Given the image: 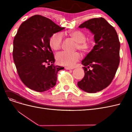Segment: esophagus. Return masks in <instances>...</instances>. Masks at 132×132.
<instances>
[{"label":"esophagus","mask_w":132,"mask_h":132,"mask_svg":"<svg viewBox=\"0 0 132 132\" xmlns=\"http://www.w3.org/2000/svg\"><path fill=\"white\" fill-rule=\"evenodd\" d=\"M65 69L67 70H71V69H73L74 68L72 67H65Z\"/></svg>","instance_id":"34e87169"}]
</instances>
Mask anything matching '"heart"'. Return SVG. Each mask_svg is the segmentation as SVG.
<instances>
[{"label": "heart", "instance_id": "1", "mask_svg": "<svg viewBox=\"0 0 132 132\" xmlns=\"http://www.w3.org/2000/svg\"><path fill=\"white\" fill-rule=\"evenodd\" d=\"M69 35L77 42L76 48L84 53H88L93 48V42L91 40H86L85 34L80 30L70 31ZM63 34L57 32L53 34L50 38L49 43L51 48L53 50H58L61 47L63 42ZM56 60L60 65L73 67L81 58L78 52L70 53L65 51L60 52L56 54Z\"/></svg>", "mask_w": 132, "mask_h": 132}]
</instances>
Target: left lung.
I'll use <instances>...</instances> for the list:
<instances>
[{"label":"left lung","mask_w":132,"mask_h":132,"mask_svg":"<svg viewBox=\"0 0 132 132\" xmlns=\"http://www.w3.org/2000/svg\"><path fill=\"white\" fill-rule=\"evenodd\" d=\"M94 35L95 45L84 59L85 76L78 86L89 93L105 89L114 78L119 64L120 43L114 27L104 18H94L81 24ZM91 67L93 70L88 68Z\"/></svg>","instance_id":"8db88e82"}]
</instances>
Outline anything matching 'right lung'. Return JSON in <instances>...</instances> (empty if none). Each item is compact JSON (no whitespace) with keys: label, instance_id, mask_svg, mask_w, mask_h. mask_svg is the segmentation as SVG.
I'll return each mask as SVG.
<instances>
[{"label":"right lung","instance_id":"add662e5","mask_svg":"<svg viewBox=\"0 0 132 132\" xmlns=\"http://www.w3.org/2000/svg\"><path fill=\"white\" fill-rule=\"evenodd\" d=\"M64 29L39 15L20 26L13 41V59L20 78L30 89L43 92L56 84L57 73L64 67L54 64L49 41L52 35ZM46 63L52 64L47 67Z\"/></svg>","mask_w":132,"mask_h":132}]
</instances>
